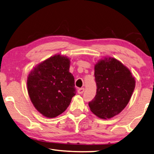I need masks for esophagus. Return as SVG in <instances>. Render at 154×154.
<instances>
[{"label":"esophagus","instance_id":"1","mask_svg":"<svg viewBox=\"0 0 154 154\" xmlns=\"http://www.w3.org/2000/svg\"><path fill=\"white\" fill-rule=\"evenodd\" d=\"M85 91V88H80V89H78L77 92L79 94H83Z\"/></svg>","mask_w":154,"mask_h":154}]
</instances>
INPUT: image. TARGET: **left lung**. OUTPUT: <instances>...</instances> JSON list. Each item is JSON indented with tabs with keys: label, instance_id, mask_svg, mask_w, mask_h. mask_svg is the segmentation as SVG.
Listing matches in <instances>:
<instances>
[{
	"label": "left lung",
	"instance_id": "obj_1",
	"mask_svg": "<svg viewBox=\"0 0 154 154\" xmlns=\"http://www.w3.org/2000/svg\"><path fill=\"white\" fill-rule=\"evenodd\" d=\"M97 94L89 103L90 110L103 119L122 112L129 103L136 81L129 69L113 57H105L94 65Z\"/></svg>",
	"mask_w": 154,
	"mask_h": 154
}]
</instances>
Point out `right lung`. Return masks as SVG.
<instances>
[{
	"label": "right lung",
	"instance_id": "add662e5",
	"mask_svg": "<svg viewBox=\"0 0 154 154\" xmlns=\"http://www.w3.org/2000/svg\"><path fill=\"white\" fill-rule=\"evenodd\" d=\"M70 60L55 55L31 71L28 76V93L39 112L47 118L63 113L75 95L73 75L69 71Z\"/></svg>",
	"mask_w": 154,
	"mask_h": 154
}]
</instances>
